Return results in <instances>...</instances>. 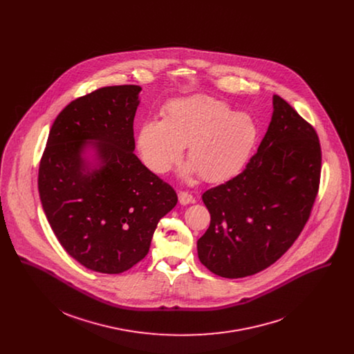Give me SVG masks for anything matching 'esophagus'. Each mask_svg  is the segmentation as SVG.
<instances>
[{
  "label": "esophagus",
  "instance_id": "obj_1",
  "mask_svg": "<svg viewBox=\"0 0 354 354\" xmlns=\"http://www.w3.org/2000/svg\"><path fill=\"white\" fill-rule=\"evenodd\" d=\"M178 201L181 204H189V203L194 202L195 199H194V196L189 194V192H185V191H180L178 192Z\"/></svg>",
  "mask_w": 354,
  "mask_h": 354
}]
</instances>
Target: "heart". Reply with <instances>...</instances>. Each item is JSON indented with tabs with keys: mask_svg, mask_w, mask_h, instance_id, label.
Wrapping results in <instances>:
<instances>
[{
	"mask_svg": "<svg viewBox=\"0 0 354 354\" xmlns=\"http://www.w3.org/2000/svg\"><path fill=\"white\" fill-rule=\"evenodd\" d=\"M162 115V121L143 122L138 133L140 153L156 173L169 171L188 146V171L198 170L205 181L226 180L245 165L257 139L247 113L207 95L174 100Z\"/></svg>",
	"mask_w": 354,
	"mask_h": 354,
	"instance_id": "heart-1",
	"label": "heart"
}]
</instances>
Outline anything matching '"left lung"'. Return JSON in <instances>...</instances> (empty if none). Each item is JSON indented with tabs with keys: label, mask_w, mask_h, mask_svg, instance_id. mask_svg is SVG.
<instances>
[{
	"label": "left lung",
	"mask_w": 354,
	"mask_h": 354,
	"mask_svg": "<svg viewBox=\"0 0 354 354\" xmlns=\"http://www.w3.org/2000/svg\"><path fill=\"white\" fill-rule=\"evenodd\" d=\"M272 104L267 133L245 169L203 194L211 222L198 254L223 278H244L275 263L300 236L317 196V133L281 97Z\"/></svg>",
	"instance_id": "obj_1"
}]
</instances>
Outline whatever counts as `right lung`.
I'll return each instance as SVG.
<instances>
[{
  "label": "right lung",
  "instance_id": "1",
  "mask_svg": "<svg viewBox=\"0 0 354 354\" xmlns=\"http://www.w3.org/2000/svg\"><path fill=\"white\" fill-rule=\"evenodd\" d=\"M139 86L102 87L71 102L54 120L38 173L51 229L76 261L120 274L149 253L176 191L133 153ZM90 145L99 162L82 156Z\"/></svg>",
  "mask_w": 354,
  "mask_h": 354
}]
</instances>
